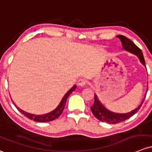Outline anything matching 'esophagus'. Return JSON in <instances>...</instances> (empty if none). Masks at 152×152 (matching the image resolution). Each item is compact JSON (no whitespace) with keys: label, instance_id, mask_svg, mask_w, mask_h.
<instances>
[{"label":"esophagus","instance_id":"1","mask_svg":"<svg viewBox=\"0 0 152 152\" xmlns=\"http://www.w3.org/2000/svg\"><path fill=\"white\" fill-rule=\"evenodd\" d=\"M87 81L85 80V79H80V80L79 81V82H78V84H79V86H81V87H84V86L87 85Z\"/></svg>","mask_w":152,"mask_h":152}]
</instances>
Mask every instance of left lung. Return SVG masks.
Returning a JSON list of instances; mask_svg holds the SVG:
<instances>
[{
    "label": "left lung",
    "mask_w": 152,
    "mask_h": 152,
    "mask_svg": "<svg viewBox=\"0 0 152 152\" xmlns=\"http://www.w3.org/2000/svg\"><path fill=\"white\" fill-rule=\"evenodd\" d=\"M117 37L119 38L121 42H122L123 49L133 54V55H136L140 60V63L146 67L143 53H142L141 50H140L139 48L137 47L131 40L127 38V37H125V36H122V35H119V36H117ZM145 97H146V95H145L143 100H142L141 103H140V105L138 107H136V108H134L132 111H129V112L121 114V113L112 112V111L107 109L104 105L102 104L101 102L99 100L96 94H95V101H94V104L92 105V106L90 108L94 116L97 119L101 121V122H105L110 123V124H116V123L121 122L122 121L129 119L132 115L135 114L139 110L142 103H143V100H144Z\"/></svg>",
    "instance_id": "obj_1"
}]
</instances>
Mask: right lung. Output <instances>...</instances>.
<instances>
[{"mask_svg": "<svg viewBox=\"0 0 152 152\" xmlns=\"http://www.w3.org/2000/svg\"><path fill=\"white\" fill-rule=\"evenodd\" d=\"M76 88V85H73L66 93L65 94L63 98H62L61 101L59 103V105L56 107V108L53 110V111H50V112L47 113V114H30V113L26 112V111H23V110L20 109L19 107L17 106V105L15 103H14V105L16 106V108L22 113L25 115V116H27L28 118H29L30 119H32L33 121H36V122H50V121L54 120V119H57L60 114L63 112L64 108H65V103H66V100L68 97L71 95V93L73 91H74ZM14 103V102H13Z\"/></svg>", "mask_w": 152, "mask_h": 152, "instance_id": "obj_1", "label": "right lung"}]
</instances>
